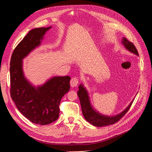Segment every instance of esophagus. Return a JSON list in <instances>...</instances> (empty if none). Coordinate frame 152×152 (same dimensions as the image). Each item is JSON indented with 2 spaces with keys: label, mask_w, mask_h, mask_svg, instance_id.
<instances>
[{
  "label": "esophagus",
  "mask_w": 152,
  "mask_h": 152,
  "mask_svg": "<svg viewBox=\"0 0 152 152\" xmlns=\"http://www.w3.org/2000/svg\"><path fill=\"white\" fill-rule=\"evenodd\" d=\"M77 84H78V79L76 78V77H72V78L71 80V81H70V85L72 87H76Z\"/></svg>",
  "instance_id": "34e87169"
}]
</instances>
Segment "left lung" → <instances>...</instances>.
Wrapping results in <instances>:
<instances>
[{"mask_svg": "<svg viewBox=\"0 0 152 152\" xmlns=\"http://www.w3.org/2000/svg\"><path fill=\"white\" fill-rule=\"evenodd\" d=\"M121 41L122 44L126 50L139 56L137 50L132 42L128 41L125 38H123ZM78 88L79 90L77 91V96H78V98L80 101L81 110H82L84 118L87 121L95 126L101 127L108 126L118 122L126 113L128 110L130 109L132 104L133 103V101L134 100V98L125 109L118 114L114 115H106L101 114L100 112L97 111L93 107L90 99V96H89V93L87 89L85 87L82 83L80 84ZM137 94H136V95H137Z\"/></svg>", "mask_w": 152, "mask_h": 152, "instance_id": "left-lung-1", "label": "left lung"}]
</instances>
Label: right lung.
<instances>
[{"mask_svg": "<svg viewBox=\"0 0 152 152\" xmlns=\"http://www.w3.org/2000/svg\"><path fill=\"white\" fill-rule=\"evenodd\" d=\"M52 27L29 31L13 50L10 61V94L19 112L33 123L46 125L58 118L59 104L69 91L71 77L52 76L44 83L34 85L26 77L23 60L40 46Z\"/></svg>", "mask_w": 152, "mask_h": 152, "instance_id": "right-lung-1", "label": "right lung"}]
</instances>
